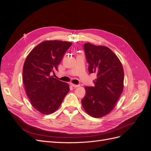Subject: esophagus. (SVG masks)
<instances>
[{
    "label": "esophagus",
    "mask_w": 151,
    "mask_h": 151,
    "mask_svg": "<svg viewBox=\"0 0 151 151\" xmlns=\"http://www.w3.org/2000/svg\"><path fill=\"white\" fill-rule=\"evenodd\" d=\"M70 86L74 87V88H78V87L80 86V85H76V84H70Z\"/></svg>",
    "instance_id": "obj_1"
}]
</instances>
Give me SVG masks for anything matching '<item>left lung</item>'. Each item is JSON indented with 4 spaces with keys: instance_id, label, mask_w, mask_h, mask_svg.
I'll return each instance as SVG.
<instances>
[{
    "instance_id": "left-lung-1",
    "label": "left lung",
    "mask_w": 151,
    "mask_h": 151,
    "mask_svg": "<svg viewBox=\"0 0 151 151\" xmlns=\"http://www.w3.org/2000/svg\"><path fill=\"white\" fill-rule=\"evenodd\" d=\"M84 48L89 72L96 74L97 78L94 87H85L81 103L89 115L101 118L113 110L122 93L124 72L119 58L108 47L87 43Z\"/></svg>"
}]
</instances>
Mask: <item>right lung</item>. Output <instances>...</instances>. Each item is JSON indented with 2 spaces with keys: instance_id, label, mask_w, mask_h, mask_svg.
<instances>
[{
  "instance_id": "right-lung-1",
  "label": "right lung",
  "mask_w": 151,
  "mask_h": 151,
  "mask_svg": "<svg viewBox=\"0 0 151 151\" xmlns=\"http://www.w3.org/2000/svg\"><path fill=\"white\" fill-rule=\"evenodd\" d=\"M71 42L47 40L36 46L27 56L22 70L26 95L32 106L43 115L55 111L68 93L69 86L50 76L58 69Z\"/></svg>"
}]
</instances>
